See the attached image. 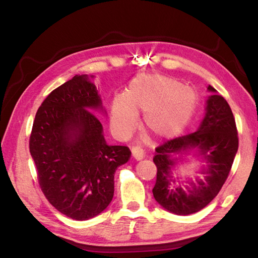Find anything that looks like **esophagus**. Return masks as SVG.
I'll return each mask as SVG.
<instances>
[{
  "label": "esophagus",
  "mask_w": 258,
  "mask_h": 258,
  "mask_svg": "<svg viewBox=\"0 0 258 258\" xmlns=\"http://www.w3.org/2000/svg\"><path fill=\"white\" fill-rule=\"evenodd\" d=\"M132 154H133V157L135 158V160H138V161L143 160L144 156H145L143 150H142L141 147H138V146L132 147Z\"/></svg>",
  "instance_id": "34e87169"
}]
</instances>
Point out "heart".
I'll list each match as a JSON object with an SVG mask.
<instances>
[{
	"label": "heart",
	"instance_id": "1",
	"mask_svg": "<svg viewBox=\"0 0 258 258\" xmlns=\"http://www.w3.org/2000/svg\"><path fill=\"white\" fill-rule=\"evenodd\" d=\"M197 105L193 90L182 82L163 75H140L131 82L124 97L114 98L109 125L119 139L133 133L136 115H143L144 127L158 136L174 133L191 117Z\"/></svg>",
	"mask_w": 258,
	"mask_h": 258
}]
</instances>
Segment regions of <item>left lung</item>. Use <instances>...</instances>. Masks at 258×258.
Segmentation results:
<instances>
[{"mask_svg": "<svg viewBox=\"0 0 258 258\" xmlns=\"http://www.w3.org/2000/svg\"><path fill=\"white\" fill-rule=\"evenodd\" d=\"M207 90L213 93L206 102V113L196 132L164 142L155 149L153 162L156 165V183L153 195L166 211L176 215H189L203 210L220 193L231 172L235 155L238 150L236 123L228 103L218 95L213 86ZM189 150L206 162L191 187H181L180 178L172 175L177 160H182Z\"/></svg>", "mask_w": 258, "mask_h": 258, "instance_id": "left-lung-1", "label": "left lung"}]
</instances>
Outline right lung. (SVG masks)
Masks as SVG:
<instances>
[{
    "label": "right lung",
    "instance_id": "right-lung-1",
    "mask_svg": "<svg viewBox=\"0 0 258 258\" xmlns=\"http://www.w3.org/2000/svg\"><path fill=\"white\" fill-rule=\"evenodd\" d=\"M93 78V76H92ZM103 108L87 75H75L38 107L30 153L46 200L76 221L97 216L114 195V174L130 160L127 146L107 145L103 126L90 109Z\"/></svg>",
    "mask_w": 258,
    "mask_h": 258
}]
</instances>
